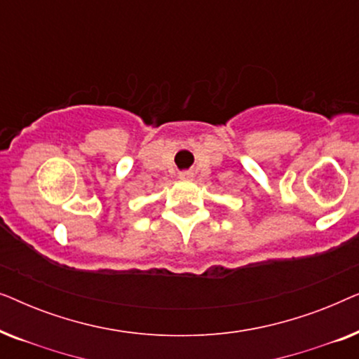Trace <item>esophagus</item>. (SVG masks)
<instances>
[{"label":"esophagus","instance_id":"1","mask_svg":"<svg viewBox=\"0 0 359 359\" xmlns=\"http://www.w3.org/2000/svg\"><path fill=\"white\" fill-rule=\"evenodd\" d=\"M191 176H193V173H191V171H183V173H180V178H183V180H189Z\"/></svg>","mask_w":359,"mask_h":359}]
</instances>
